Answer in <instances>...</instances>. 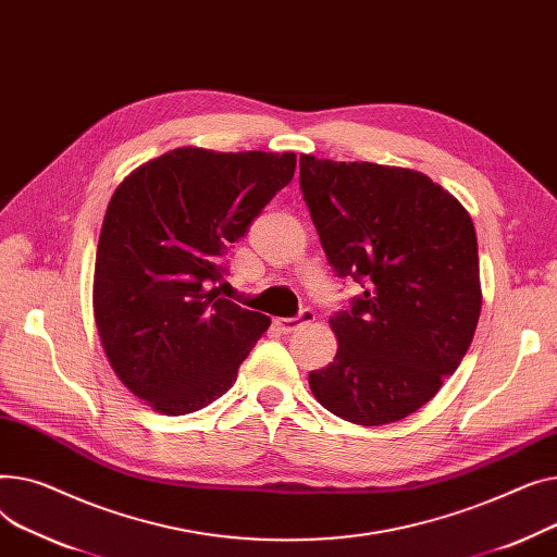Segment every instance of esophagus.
Returning a JSON list of instances; mask_svg holds the SVG:
<instances>
[{
  "label": "esophagus",
  "instance_id": "34e87169",
  "mask_svg": "<svg viewBox=\"0 0 557 557\" xmlns=\"http://www.w3.org/2000/svg\"><path fill=\"white\" fill-rule=\"evenodd\" d=\"M312 321H314V312H312L310 308H306V310H301L297 317L278 319V325H281L283 333H294V331L304 329V325H308V323H312Z\"/></svg>",
  "mask_w": 557,
  "mask_h": 557
}]
</instances>
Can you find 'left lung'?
Returning <instances> with one entry per match:
<instances>
[{"label": "left lung", "mask_w": 557, "mask_h": 557, "mask_svg": "<svg viewBox=\"0 0 557 557\" xmlns=\"http://www.w3.org/2000/svg\"><path fill=\"white\" fill-rule=\"evenodd\" d=\"M301 193L325 258L364 287L331 317L333 362L314 398L355 424H388L430 403L459 369L481 312L468 211L428 175L301 154Z\"/></svg>", "instance_id": "8db88e82"}]
</instances>
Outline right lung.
I'll return each instance as SVG.
<instances>
[{"mask_svg": "<svg viewBox=\"0 0 557 557\" xmlns=\"http://www.w3.org/2000/svg\"><path fill=\"white\" fill-rule=\"evenodd\" d=\"M297 154L177 148L114 190L94 268V317L119 380L152 409L200 411L234 386L270 329L213 287L226 251L292 182Z\"/></svg>", "mask_w": 557, "mask_h": 557, "instance_id": "obj_1", "label": "right lung"}]
</instances>
